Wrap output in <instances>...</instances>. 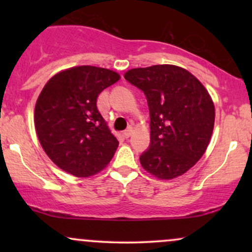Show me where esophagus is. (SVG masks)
<instances>
[{
    "instance_id": "esophagus-1",
    "label": "esophagus",
    "mask_w": 252,
    "mask_h": 252,
    "mask_svg": "<svg viewBox=\"0 0 252 252\" xmlns=\"http://www.w3.org/2000/svg\"><path fill=\"white\" fill-rule=\"evenodd\" d=\"M131 134H132V128H131V126H129L128 129L124 130L123 136H124V137H126V138H129L130 136H131Z\"/></svg>"
}]
</instances>
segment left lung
<instances>
[{"label": "left lung", "mask_w": 252, "mask_h": 252, "mask_svg": "<svg viewBox=\"0 0 252 252\" xmlns=\"http://www.w3.org/2000/svg\"><path fill=\"white\" fill-rule=\"evenodd\" d=\"M143 91L150 115V144L140 156L142 167L158 179H174L200 160L215 126L209 92L185 68L154 65L124 74Z\"/></svg>", "instance_id": "8db88e82"}]
</instances>
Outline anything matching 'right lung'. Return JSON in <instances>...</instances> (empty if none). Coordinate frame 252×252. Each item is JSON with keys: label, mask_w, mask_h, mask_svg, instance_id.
Segmentation results:
<instances>
[{"label": "right lung", "mask_w": 252, "mask_h": 252, "mask_svg": "<svg viewBox=\"0 0 252 252\" xmlns=\"http://www.w3.org/2000/svg\"><path fill=\"white\" fill-rule=\"evenodd\" d=\"M120 79L114 71L78 66L48 80L36 100L34 122L40 143L59 168L78 178L100 172L118 141L97 109V97Z\"/></svg>", "instance_id": "obj_1"}]
</instances>
